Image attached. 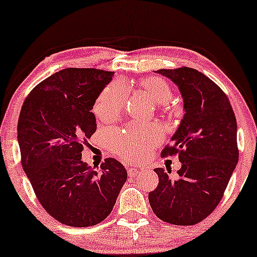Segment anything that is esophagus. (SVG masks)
<instances>
[{
	"mask_svg": "<svg viewBox=\"0 0 257 257\" xmlns=\"http://www.w3.org/2000/svg\"><path fill=\"white\" fill-rule=\"evenodd\" d=\"M126 172H128L129 177H135V175L138 174V170H136V168H134V167L126 168Z\"/></svg>",
	"mask_w": 257,
	"mask_h": 257,
	"instance_id": "esophagus-1",
	"label": "esophagus"
}]
</instances>
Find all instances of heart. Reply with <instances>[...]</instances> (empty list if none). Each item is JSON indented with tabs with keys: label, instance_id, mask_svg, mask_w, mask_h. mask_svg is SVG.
<instances>
[{
	"label": "heart",
	"instance_id": "heart-1",
	"mask_svg": "<svg viewBox=\"0 0 257 257\" xmlns=\"http://www.w3.org/2000/svg\"><path fill=\"white\" fill-rule=\"evenodd\" d=\"M148 98L154 104H167L173 91L166 80L159 77H148L140 83ZM125 102V90L121 83L113 82L103 89L93 104V112L100 119L115 118ZM161 140V133L154 126L129 125L124 131L115 132L110 136V147L116 154L129 161L145 158Z\"/></svg>",
	"mask_w": 257,
	"mask_h": 257
}]
</instances>
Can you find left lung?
<instances>
[{"instance_id": "left-lung-1", "label": "left lung", "mask_w": 257, "mask_h": 257, "mask_svg": "<svg viewBox=\"0 0 257 257\" xmlns=\"http://www.w3.org/2000/svg\"><path fill=\"white\" fill-rule=\"evenodd\" d=\"M184 99V117L161 157L178 154L181 168H155L159 185L148 194L153 212L166 223L193 225L216 209L238 162L237 122L229 98L209 77L191 67L157 71Z\"/></svg>"}]
</instances>
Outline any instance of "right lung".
Segmentation results:
<instances>
[{"mask_svg": "<svg viewBox=\"0 0 257 257\" xmlns=\"http://www.w3.org/2000/svg\"><path fill=\"white\" fill-rule=\"evenodd\" d=\"M112 72L69 67L39 83L25 99L18 122L21 164L45 210L65 225L104 220L126 180L121 162L105 159L99 172L82 160L96 132L91 110Z\"/></svg>", "mask_w": 257, "mask_h": 257, "instance_id": "obj_1", "label": "right lung"}]
</instances>
